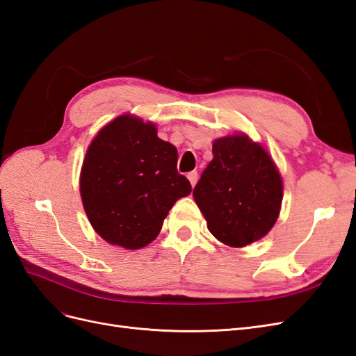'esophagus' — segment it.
<instances>
[{
	"label": "esophagus",
	"instance_id": "1",
	"mask_svg": "<svg viewBox=\"0 0 356 356\" xmlns=\"http://www.w3.org/2000/svg\"><path fill=\"white\" fill-rule=\"evenodd\" d=\"M187 178H188V181L191 182V186L195 187L196 186V182H197V178H199V175H197V172L196 170H193V172H188V175H187Z\"/></svg>",
	"mask_w": 356,
	"mask_h": 356
}]
</instances>
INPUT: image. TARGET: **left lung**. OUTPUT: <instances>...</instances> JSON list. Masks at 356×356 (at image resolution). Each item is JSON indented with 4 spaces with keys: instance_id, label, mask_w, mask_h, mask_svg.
I'll list each match as a JSON object with an SVG mask.
<instances>
[{
    "instance_id": "left-lung-1",
    "label": "left lung",
    "mask_w": 356,
    "mask_h": 356,
    "mask_svg": "<svg viewBox=\"0 0 356 356\" xmlns=\"http://www.w3.org/2000/svg\"><path fill=\"white\" fill-rule=\"evenodd\" d=\"M212 154L193 190L209 232L236 248L261 239L282 202V179L270 156L245 135L217 139Z\"/></svg>"
}]
</instances>
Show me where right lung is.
I'll return each mask as SVG.
<instances>
[{
  "instance_id": "1",
  "label": "right lung",
  "mask_w": 356,
  "mask_h": 356,
  "mask_svg": "<svg viewBox=\"0 0 356 356\" xmlns=\"http://www.w3.org/2000/svg\"><path fill=\"white\" fill-rule=\"evenodd\" d=\"M177 148L156 126L120 115L96 136L81 169L80 193L92 227L126 250L153 242L170 208L191 193L177 169Z\"/></svg>"
}]
</instances>
